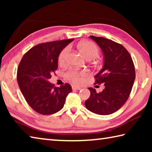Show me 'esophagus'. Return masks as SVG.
I'll use <instances>...</instances> for the list:
<instances>
[{
	"instance_id": "34e87169",
	"label": "esophagus",
	"mask_w": 152,
	"mask_h": 152,
	"mask_svg": "<svg viewBox=\"0 0 152 152\" xmlns=\"http://www.w3.org/2000/svg\"><path fill=\"white\" fill-rule=\"evenodd\" d=\"M72 89L74 91H80V90L82 89V88L81 87H79L77 86H72Z\"/></svg>"
}]
</instances>
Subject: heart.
I'll return each mask as SVG.
<instances>
[{"label":"heart","mask_w":152,"mask_h":152,"mask_svg":"<svg viewBox=\"0 0 152 152\" xmlns=\"http://www.w3.org/2000/svg\"><path fill=\"white\" fill-rule=\"evenodd\" d=\"M81 51L88 60H92L97 58L99 55L100 51L98 46L94 43L86 42L82 43L80 45ZM70 51V46L64 48L58 56V62L63 64L68 60L69 53ZM65 76L67 79L74 82V84H81L84 81V78L86 76V73L83 71H78L74 69H70L66 72Z\"/></svg>","instance_id":"1"}]
</instances>
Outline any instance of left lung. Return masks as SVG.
<instances>
[{
	"label": "left lung",
	"instance_id": "1",
	"mask_svg": "<svg viewBox=\"0 0 152 152\" xmlns=\"http://www.w3.org/2000/svg\"><path fill=\"white\" fill-rule=\"evenodd\" d=\"M103 52L104 65L94 76L95 84L104 83V88L97 93L88 88L91 96L85 101L86 109L101 115L116 112L127 101L135 79V66L128 51L113 41L90 36Z\"/></svg>",
	"mask_w": 152,
	"mask_h": 152
}]
</instances>
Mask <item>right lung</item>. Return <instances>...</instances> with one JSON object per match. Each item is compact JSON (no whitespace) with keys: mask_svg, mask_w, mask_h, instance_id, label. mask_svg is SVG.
<instances>
[{"mask_svg":"<svg viewBox=\"0 0 152 152\" xmlns=\"http://www.w3.org/2000/svg\"><path fill=\"white\" fill-rule=\"evenodd\" d=\"M74 39L42 43L27 51L18 66L17 78L25 101L32 109L43 115L62 109L72 87L66 83L55 87L48 80L58 68L61 51Z\"/></svg>","mask_w":152,"mask_h":152,"instance_id":"obj_1","label":"right lung"}]
</instances>
